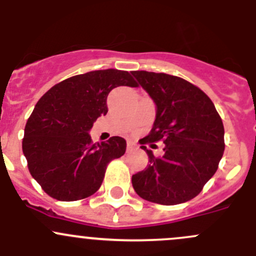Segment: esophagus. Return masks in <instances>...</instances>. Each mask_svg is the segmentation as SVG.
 Wrapping results in <instances>:
<instances>
[{
    "mask_svg": "<svg viewBox=\"0 0 256 256\" xmlns=\"http://www.w3.org/2000/svg\"><path fill=\"white\" fill-rule=\"evenodd\" d=\"M126 148H128V152H130V151H132V150L138 148V144H136L135 142H132V141H128Z\"/></svg>",
    "mask_w": 256,
    "mask_h": 256,
    "instance_id": "esophagus-1",
    "label": "esophagus"
}]
</instances>
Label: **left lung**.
Masks as SVG:
<instances>
[{
	"mask_svg": "<svg viewBox=\"0 0 256 256\" xmlns=\"http://www.w3.org/2000/svg\"><path fill=\"white\" fill-rule=\"evenodd\" d=\"M132 76L157 106L154 128L140 140L150 164L132 176L134 190L164 206L190 200L218 170L226 147L223 121L208 95L192 82L146 70ZM158 140L166 146L164 156L156 158L144 144Z\"/></svg>",
	"mask_w": 256,
	"mask_h": 256,
	"instance_id": "8db88e82",
	"label": "left lung"
}]
</instances>
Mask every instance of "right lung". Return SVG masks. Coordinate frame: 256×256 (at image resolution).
<instances>
[{
	"label": "right lung",
	"mask_w": 256,
	"mask_h": 256,
	"mask_svg": "<svg viewBox=\"0 0 256 256\" xmlns=\"http://www.w3.org/2000/svg\"><path fill=\"white\" fill-rule=\"evenodd\" d=\"M138 84L128 72L92 70L58 82L38 100L24 128L22 150L32 177L52 198L84 200L102 186L106 167L122 156L126 141L92 142L89 130L106 115L114 88Z\"/></svg>",
	"instance_id": "1"
}]
</instances>
